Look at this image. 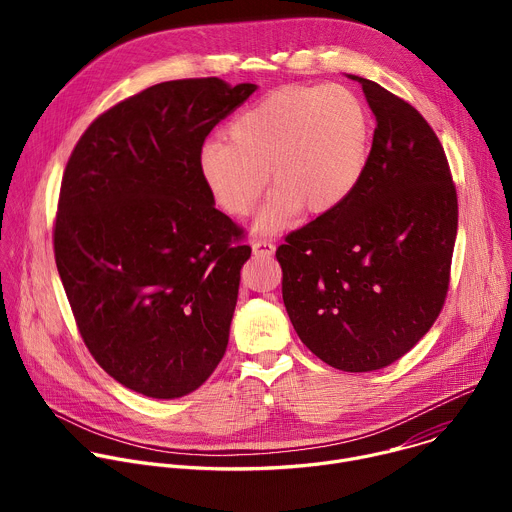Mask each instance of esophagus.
I'll list each match as a JSON object with an SVG mask.
<instances>
[{
	"label": "esophagus",
	"mask_w": 512,
	"mask_h": 512,
	"mask_svg": "<svg viewBox=\"0 0 512 512\" xmlns=\"http://www.w3.org/2000/svg\"><path fill=\"white\" fill-rule=\"evenodd\" d=\"M251 249L255 257H271L275 253V245L271 241H255Z\"/></svg>",
	"instance_id": "34e87169"
}]
</instances>
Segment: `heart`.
I'll return each mask as SVG.
<instances>
[{"label": "heart", "instance_id": "b5f03b06", "mask_svg": "<svg viewBox=\"0 0 512 512\" xmlns=\"http://www.w3.org/2000/svg\"><path fill=\"white\" fill-rule=\"evenodd\" d=\"M229 143L206 141L198 172L212 200L231 216H255V233H275L306 212L342 206L369 162L367 107L340 85L285 87L269 93L229 125Z\"/></svg>", "mask_w": 512, "mask_h": 512}]
</instances>
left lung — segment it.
<instances>
[{
	"mask_svg": "<svg viewBox=\"0 0 512 512\" xmlns=\"http://www.w3.org/2000/svg\"><path fill=\"white\" fill-rule=\"evenodd\" d=\"M362 87L377 119L356 190L285 237L275 253L300 340L346 373L389 367L440 316L458 233V198L440 139L403 99Z\"/></svg>",
	"mask_w": 512,
	"mask_h": 512,
	"instance_id": "1",
	"label": "left lung"
}]
</instances>
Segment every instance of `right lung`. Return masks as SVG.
Wrapping results in <instances>:
<instances>
[{
  "mask_svg": "<svg viewBox=\"0 0 512 512\" xmlns=\"http://www.w3.org/2000/svg\"><path fill=\"white\" fill-rule=\"evenodd\" d=\"M257 85L168 81L97 117L60 186L54 257L81 336L123 387L196 391L225 356L251 247L198 172L212 127Z\"/></svg>",
  "mask_w": 512,
  "mask_h": 512,
  "instance_id": "obj_1",
  "label": "right lung"
}]
</instances>
